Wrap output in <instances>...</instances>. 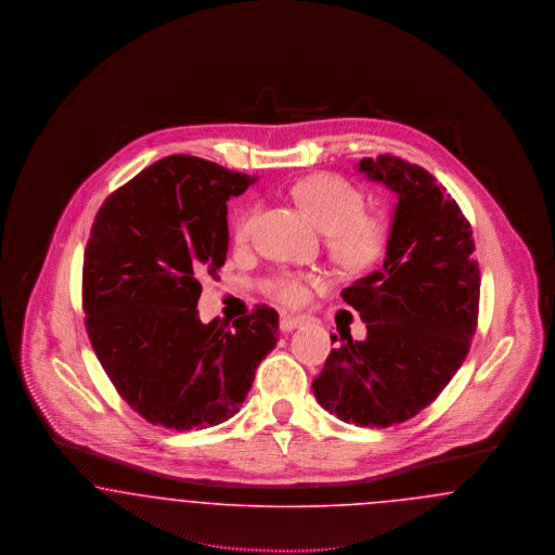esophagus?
<instances>
[{"label": "esophagus", "instance_id": "obj_1", "mask_svg": "<svg viewBox=\"0 0 555 555\" xmlns=\"http://www.w3.org/2000/svg\"><path fill=\"white\" fill-rule=\"evenodd\" d=\"M304 324V320L297 317H283L281 318V331L283 333H291V331H295V328H299Z\"/></svg>", "mask_w": 555, "mask_h": 555}]
</instances>
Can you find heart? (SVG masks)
<instances>
[{"label":"heart","mask_w":555,"mask_h":555,"mask_svg":"<svg viewBox=\"0 0 555 555\" xmlns=\"http://www.w3.org/2000/svg\"><path fill=\"white\" fill-rule=\"evenodd\" d=\"M293 197L320 231H324L326 247L333 260L345 270H369L376 264L389 243V218L383 211H369L360 186L337 175H312L293 186ZM258 211L241 214L235 229V247H245L256 229ZM310 285L318 279H301L283 274L270 283L268 291L287 306H301L308 299Z\"/></svg>","instance_id":"heart-1"}]
</instances>
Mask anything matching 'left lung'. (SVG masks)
Wrapping results in <instances>:
<instances>
[{"mask_svg": "<svg viewBox=\"0 0 555 555\" xmlns=\"http://www.w3.org/2000/svg\"><path fill=\"white\" fill-rule=\"evenodd\" d=\"M358 172L397 195L387 258L341 291L366 339L341 333L312 389L339 421L385 428L430 405L466 360L480 270L470 222L433 175L396 156L360 159Z\"/></svg>", "mask_w": 555, "mask_h": 555, "instance_id": "8db88e82", "label": "left lung"}]
</instances>
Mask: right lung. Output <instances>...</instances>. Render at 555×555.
Returning a JSON list of instances; mask_svg holds the SVG:
<instances>
[{
	"label": "right lung",
	"mask_w": 555,
	"mask_h": 555,
	"mask_svg": "<svg viewBox=\"0 0 555 555\" xmlns=\"http://www.w3.org/2000/svg\"><path fill=\"white\" fill-rule=\"evenodd\" d=\"M256 179L195 156H168L114 191L82 262L89 341L112 385L147 423L206 428L235 416L279 341V314L258 306L199 320L202 279L224 266L227 202Z\"/></svg>",
	"instance_id": "1"
}]
</instances>
